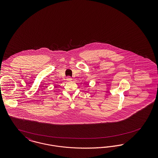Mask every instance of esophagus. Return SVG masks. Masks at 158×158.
Segmentation results:
<instances>
[{
    "mask_svg": "<svg viewBox=\"0 0 158 158\" xmlns=\"http://www.w3.org/2000/svg\"><path fill=\"white\" fill-rule=\"evenodd\" d=\"M66 80H67L68 82H70V81H72V79L70 77H68L66 78Z\"/></svg>",
    "mask_w": 158,
    "mask_h": 158,
    "instance_id": "obj_1",
    "label": "esophagus"
}]
</instances>
